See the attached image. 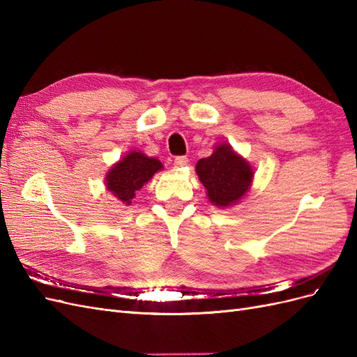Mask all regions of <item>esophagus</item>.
<instances>
[{"instance_id": "obj_1", "label": "esophagus", "mask_w": 357, "mask_h": 357, "mask_svg": "<svg viewBox=\"0 0 357 357\" xmlns=\"http://www.w3.org/2000/svg\"><path fill=\"white\" fill-rule=\"evenodd\" d=\"M188 162H189L188 156H177V158L174 159V167H176V168H181V167L188 165Z\"/></svg>"}]
</instances>
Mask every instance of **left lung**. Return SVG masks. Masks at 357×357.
Wrapping results in <instances>:
<instances>
[{
  "mask_svg": "<svg viewBox=\"0 0 357 357\" xmlns=\"http://www.w3.org/2000/svg\"><path fill=\"white\" fill-rule=\"evenodd\" d=\"M197 174L207 189L208 199L218 207H228L248 190L253 169L231 146L220 144L211 156L198 162Z\"/></svg>",
  "mask_w": 357,
  "mask_h": 357,
  "instance_id": "left-lung-1",
  "label": "left lung"
}]
</instances>
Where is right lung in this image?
Instances as JSON below:
<instances>
[{
  "mask_svg": "<svg viewBox=\"0 0 357 357\" xmlns=\"http://www.w3.org/2000/svg\"><path fill=\"white\" fill-rule=\"evenodd\" d=\"M159 169H162V164L158 159L139 152H129L109 171L105 178L107 189L129 205L135 198L137 190L142 189Z\"/></svg>",
  "mask_w": 357,
  "mask_h": 357,
  "instance_id": "obj_1",
  "label": "right lung"
}]
</instances>
